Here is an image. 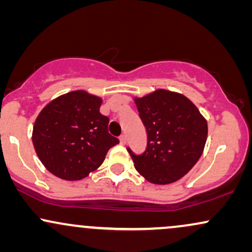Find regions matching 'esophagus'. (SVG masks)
I'll use <instances>...</instances> for the list:
<instances>
[{
    "instance_id": "obj_1",
    "label": "esophagus",
    "mask_w": 252,
    "mask_h": 252,
    "mask_svg": "<svg viewBox=\"0 0 252 252\" xmlns=\"http://www.w3.org/2000/svg\"><path fill=\"white\" fill-rule=\"evenodd\" d=\"M120 143H121V144H126V135H121V136H120Z\"/></svg>"
}]
</instances>
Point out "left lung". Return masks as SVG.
I'll use <instances>...</instances> for the list:
<instances>
[{
  "instance_id": "obj_1",
  "label": "left lung",
  "mask_w": 252,
  "mask_h": 252,
  "mask_svg": "<svg viewBox=\"0 0 252 252\" xmlns=\"http://www.w3.org/2000/svg\"><path fill=\"white\" fill-rule=\"evenodd\" d=\"M134 102L147 131L143 154L128 148L136 170L155 185L180 180L204 152L206 118L186 96L169 90L156 89Z\"/></svg>"
}]
</instances>
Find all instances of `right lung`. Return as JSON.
<instances>
[{
  "instance_id": "obj_1",
  "label": "right lung",
  "mask_w": 252,
  "mask_h": 252,
  "mask_svg": "<svg viewBox=\"0 0 252 252\" xmlns=\"http://www.w3.org/2000/svg\"><path fill=\"white\" fill-rule=\"evenodd\" d=\"M102 103L96 94L74 90L52 99L39 112L32 141L48 172L76 181L103 163L118 140L108 132L109 118L99 112Z\"/></svg>"
}]
</instances>
